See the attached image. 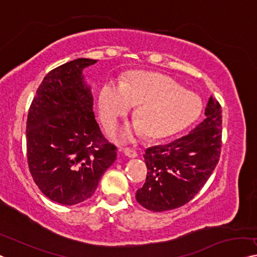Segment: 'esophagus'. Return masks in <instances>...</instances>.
Wrapping results in <instances>:
<instances>
[{
    "label": "esophagus",
    "instance_id": "obj_1",
    "mask_svg": "<svg viewBox=\"0 0 257 257\" xmlns=\"http://www.w3.org/2000/svg\"><path fill=\"white\" fill-rule=\"evenodd\" d=\"M123 153L127 157H129V158H136V157L139 156L135 150H133V149H129V148L123 149Z\"/></svg>",
    "mask_w": 257,
    "mask_h": 257
}]
</instances>
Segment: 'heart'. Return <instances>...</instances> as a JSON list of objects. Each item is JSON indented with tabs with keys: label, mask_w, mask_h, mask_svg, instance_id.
I'll return each instance as SVG.
<instances>
[{
	"label": "heart",
	"mask_w": 257,
	"mask_h": 257,
	"mask_svg": "<svg viewBox=\"0 0 257 257\" xmlns=\"http://www.w3.org/2000/svg\"><path fill=\"white\" fill-rule=\"evenodd\" d=\"M137 104L136 122L124 128L123 140L142 133L153 140L171 136L189 125L201 110L197 95L185 91L173 78L152 72L134 75L124 84L108 80L99 95L100 116L107 125L127 115Z\"/></svg>",
	"instance_id": "1"
}]
</instances>
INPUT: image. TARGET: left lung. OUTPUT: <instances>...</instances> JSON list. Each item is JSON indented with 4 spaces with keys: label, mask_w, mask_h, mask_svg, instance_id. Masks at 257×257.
Here are the masks:
<instances>
[{
    "label": "left lung",
    "mask_w": 257,
    "mask_h": 257,
    "mask_svg": "<svg viewBox=\"0 0 257 257\" xmlns=\"http://www.w3.org/2000/svg\"><path fill=\"white\" fill-rule=\"evenodd\" d=\"M205 118L188 135L145 150L147 181L136 191L145 209L162 212L188 203L208 181L219 160L221 109L210 97Z\"/></svg>",
    "instance_id": "left-lung-1"
}]
</instances>
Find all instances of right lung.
<instances>
[{
  "label": "right lung",
  "instance_id": "obj_1",
  "mask_svg": "<svg viewBox=\"0 0 257 257\" xmlns=\"http://www.w3.org/2000/svg\"><path fill=\"white\" fill-rule=\"evenodd\" d=\"M97 60L77 59L49 71L38 87L26 122L31 175L45 196L63 205L90 198L116 159L115 145L100 132L83 69Z\"/></svg>",
  "mask_w": 257,
  "mask_h": 257
}]
</instances>
